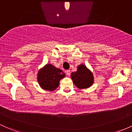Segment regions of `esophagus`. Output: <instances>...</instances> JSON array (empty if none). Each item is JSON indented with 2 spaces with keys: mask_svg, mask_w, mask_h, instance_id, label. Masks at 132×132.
Returning <instances> with one entry per match:
<instances>
[{
  "mask_svg": "<svg viewBox=\"0 0 132 132\" xmlns=\"http://www.w3.org/2000/svg\"><path fill=\"white\" fill-rule=\"evenodd\" d=\"M66 74L67 75V76H70V70H67L66 71Z\"/></svg>",
  "mask_w": 132,
  "mask_h": 132,
  "instance_id": "1",
  "label": "esophagus"
}]
</instances>
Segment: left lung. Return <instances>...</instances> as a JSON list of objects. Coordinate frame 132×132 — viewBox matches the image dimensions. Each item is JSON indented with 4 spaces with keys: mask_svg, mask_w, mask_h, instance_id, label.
Wrapping results in <instances>:
<instances>
[{
    "mask_svg": "<svg viewBox=\"0 0 132 132\" xmlns=\"http://www.w3.org/2000/svg\"><path fill=\"white\" fill-rule=\"evenodd\" d=\"M71 78L76 87L80 89L88 88L94 82L93 73L84 64L79 65L77 71L72 72Z\"/></svg>",
    "mask_w": 132,
    "mask_h": 132,
    "instance_id": "obj_1",
    "label": "left lung"
}]
</instances>
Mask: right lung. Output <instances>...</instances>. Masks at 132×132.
I'll use <instances>...</instances> for the list:
<instances>
[{
	"mask_svg": "<svg viewBox=\"0 0 132 132\" xmlns=\"http://www.w3.org/2000/svg\"><path fill=\"white\" fill-rule=\"evenodd\" d=\"M65 74L53 65L46 64L38 71V82L42 89L52 91L59 87L60 80Z\"/></svg>",
	"mask_w": 132,
	"mask_h": 132,
	"instance_id": "add662e5",
	"label": "right lung"
}]
</instances>
